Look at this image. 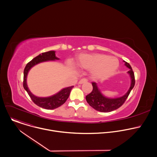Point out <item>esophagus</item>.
I'll list each match as a JSON object with an SVG mask.
<instances>
[{"label": "esophagus", "mask_w": 157, "mask_h": 157, "mask_svg": "<svg viewBox=\"0 0 157 157\" xmlns=\"http://www.w3.org/2000/svg\"><path fill=\"white\" fill-rule=\"evenodd\" d=\"M87 81V80L86 78H83V79H81V80H79V81L78 82V84H83L84 82H86Z\"/></svg>", "instance_id": "1"}]
</instances>
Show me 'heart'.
I'll return each instance as SVG.
<instances>
[{
	"label": "heart",
	"instance_id": "b5f03b06",
	"mask_svg": "<svg viewBox=\"0 0 157 157\" xmlns=\"http://www.w3.org/2000/svg\"><path fill=\"white\" fill-rule=\"evenodd\" d=\"M76 64L80 68L91 70L96 77L107 78L116 71L119 61L116 57L103 54H82L79 56Z\"/></svg>",
	"mask_w": 157,
	"mask_h": 157
}]
</instances>
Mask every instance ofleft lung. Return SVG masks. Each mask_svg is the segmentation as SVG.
<instances>
[{
	"label": "left lung",
	"instance_id": "obj_1",
	"mask_svg": "<svg viewBox=\"0 0 157 157\" xmlns=\"http://www.w3.org/2000/svg\"><path fill=\"white\" fill-rule=\"evenodd\" d=\"M124 62L125 63V66L130 69V70L127 71L130 78V86L128 90L122 96L114 98H108L103 95L96 82H92L93 87V91L90 94L86 96V99L89 105H91L96 110L102 112V113H109V112L117 109L124 103L132 89L133 88L134 85H135L134 73L130 65L125 61H124Z\"/></svg>",
	"mask_w": 157,
	"mask_h": 157
}]
</instances>
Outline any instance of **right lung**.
<instances>
[{
	"label": "right lung",
	"mask_w": 157,
	"mask_h": 157,
	"mask_svg": "<svg viewBox=\"0 0 157 157\" xmlns=\"http://www.w3.org/2000/svg\"><path fill=\"white\" fill-rule=\"evenodd\" d=\"M55 52H56L55 51H49L45 53L40 54L39 55L34 58L29 63H27L24 71V84L23 85H24L25 90L27 92L29 96L30 97V98L35 104L46 109H54L63 105L66 101V100L68 99L70 94L71 89L74 86H72L63 88L55 94L49 97H45V98L38 97L33 94L30 91V89L27 85V75L29 74V71L34 66L42 62L59 60V58L56 56Z\"/></svg>",
	"instance_id": "1"
}]
</instances>
